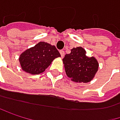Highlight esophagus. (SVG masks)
Here are the masks:
<instances>
[{
  "mask_svg": "<svg viewBox=\"0 0 120 120\" xmlns=\"http://www.w3.org/2000/svg\"><path fill=\"white\" fill-rule=\"evenodd\" d=\"M60 53L62 57H64V55H65V52H64V50H60Z\"/></svg>",
  "mask_w": 120,
  "mask_h": 120,
  "instance_id": "esophagus-1",
  "label": "esophagus"
}]
</instances>
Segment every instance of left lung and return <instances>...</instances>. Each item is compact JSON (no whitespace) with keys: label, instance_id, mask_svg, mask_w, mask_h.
<instances>
[{"label":"left lung","instance_id":"1","mask_svg":"<svg viewBox=\"0 0 120 120\" xmlns=\"http://www.w3.org/2000/svg\"><path fill=\"white\" fill-rule=\"evenodd\" d=\"M81 47L74 48L63 59L65 72L72 81L88 82L92 80L98 70V63L94 57H87Z\"/></svg>","mask_w":120,"mask_h":120}]
</instances>
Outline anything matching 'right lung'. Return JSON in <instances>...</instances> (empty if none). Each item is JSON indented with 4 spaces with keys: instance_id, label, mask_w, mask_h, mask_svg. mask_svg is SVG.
<instances>
[{
    "instance_id": "right-lung-1",
    "label": "right lung",
    "mask_w": 120,
    "mask_h": 120,
    "mask_svg": "<svg viewBox=\"0 0 120 120\" xmlns=\"http://www.w3.org/2000/svg\"><path fill=\"white\" fill-rule=\"evenodd\" d=\"M58 57H60V54L54 45L40 42L23 52L19 57V61L25 72L38 75L43 72L53 60Z\"/></svg>"
}]
</instances>
